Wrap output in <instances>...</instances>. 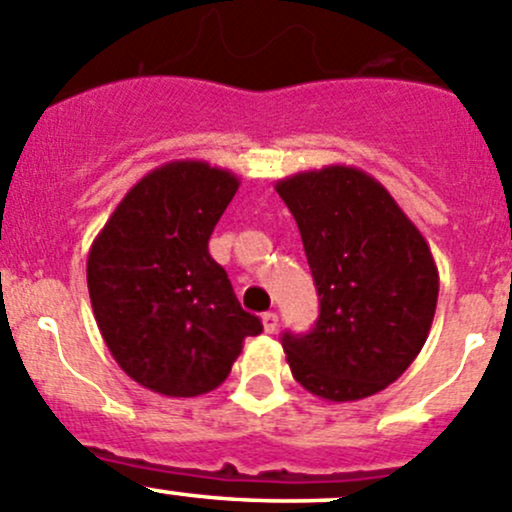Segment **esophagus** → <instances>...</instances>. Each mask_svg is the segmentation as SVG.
I'll use <instances>...</instances> for the list:
<instances>
[{
	"label": "esophagus",
	"instance_id": "obj_1",
	"mask_svg": "<svg viewBox=\"0 0 512 512\" xmlns=\"http://www.w3.org/2000/svg\"><path fill=\"white\" fill-rule=\"evenodd\" d=\"M277 322H280V319H277L275 312H265V314H262V327H265L267 334H275L277 332Z\"/></svg>",
	"mask_w": 512,
	"mask_h": 512
}]
</instances>
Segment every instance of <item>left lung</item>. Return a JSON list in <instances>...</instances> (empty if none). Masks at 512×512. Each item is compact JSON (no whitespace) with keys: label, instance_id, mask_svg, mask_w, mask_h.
<instances>
[{"label":"left lung","instance_id":"1","mask_svg":"<svg viewBox=\"0 0 512 512\" xmlns=\"http://www.w3.org/2000/svg\"><path fill=\"white\" fill-rule=\"evenodd\" d=\"M319 294L304 337L285 332L292 376L327 401H359L394 384L431 332L438 270L431 247L389 190L352 165L277 180Z\"/></svg>","mask_w":512,"mask_h":512}]
</instances>
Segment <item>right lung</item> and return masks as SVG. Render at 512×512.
<instances>
[{"label":"right lung","instance_id":"right-lung-1","mask_svg":"<svg viewBox=\"0 0 512 512\" xmlns=\"http://www.w3.org/2000/svg\"><path fill=\"white\" fill-rule=\"evenodd\" d=\"M240 178L205 160L143 175L98 232L86 262L94 317L123 371L163 396L208 394L262 324L245 312L208 240Z\"/></svg>","mask_w":512,"mask_h":512}]
</instances>
